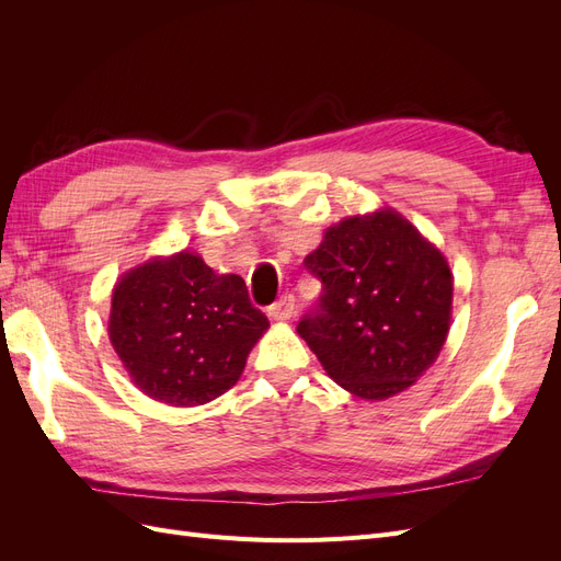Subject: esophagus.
<instances>
[{
    "instance_id": "34e87169",
    "label": "esophagus",
    "mask_w": 561,
    "mask_h": 561,
    "mask_svg": "<svg viewBox=\"0 0 561 561\" xmlns=\"http://www.w3.org/2000/svg\"><path fill=\"white\" fill-rule=\"evenodd\" d=\"M268 316L274 318V320H278V322H285V320H290L293 316H295V297L293 295H283L274 307L268 309Z\"/></svg>"
}]
</instances>
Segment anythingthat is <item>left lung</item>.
<instances>
[{
	"mask_svg": "<svg viewBox=\"0 0 561 561\" xmlns=\"http://www.w3.org/2000/svg\"><path fill=\"white\" fill-rule=\"evenodd\" d=\"M304 266L322 293L297 332L339 386L386 400L435 363L449 332L454 280L439 250L402 215L386 208L344 219Z\"/></svg>",
	"mask_w": 561,
	"mask_h": 561,
	"instance_id": "1",
	"label": "left lung"
}]
</instances>
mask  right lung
Wrapping results in <instances>:
<instances>
[{
	"mask_svg": "<svg viewBox=\"0 0 561 561\" xmlns=\"http://www.w3.org/2000/svg\"><path fill=\"white\" fill-rule=\"evenodd\" d=\"M266 328L241 276H217L186 250L130 268L112 295L116 355L145 396L173 407L227 393Z\"/></svg>",
	"mask_w": 561,
	"mask_h": 561,
	"instance_id": "add662e5",
	"label": "right lung"
}]
</instances>
